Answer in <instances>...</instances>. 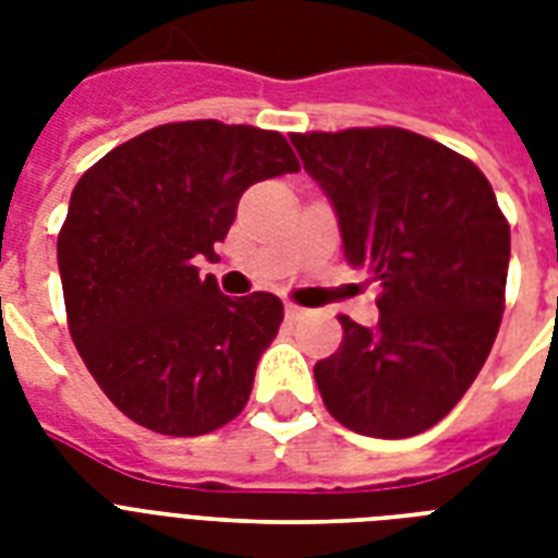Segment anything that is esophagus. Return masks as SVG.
<instances>
[{"instance_id":"obj_1","label":"esophagus","mask_w":558,"mask_h":558,"mask_svg":"<svg viewBox=\"0 0 558 558\" xmlns=\"http://www.w3.org/2000/svg\"><path fill=\"white\" fill-rule=\"evenodd\" d=\"M304 315V310L298 304H287V318H301Z\"/></svg>"}]
</instances>
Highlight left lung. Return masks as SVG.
Wrapping results in <instances>:
<instances>
[{"label": "left lung", "mask_w": 558, "mask_h": 558, "mask_svg": "<svg viewBox=\"0 0 558 558\" xmlns=\"http://www.w3.org/2000/svg\"><path fill=\"white\" fill-rule=\"evenodd\" d=\"M304 170L339 217L344 257L379 280L376 327L339 315L341 348L315 365L350 432L399 440L458 405L501 327L510 226L489 179L399 126L295 133Z\"/></svg>", "instance_id": "8db88e82"}]
</instances>
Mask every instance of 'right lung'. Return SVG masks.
Returning a JSON list of instances; mask_svg holds the SVG:
<instances>
[{
	"mask_svg": "<svg viewBox=\"0 0 558 558\" xmlns=\"http://www.w3.org/2000/svg\"><path fill=\"white\" fill-rule=\"evenodd\" d=\"M298 170L280 133L182 121L109 150L74 185L57 236L69 332L133 423L199 437L245 408L283 304L222 295L196 263L217 260L245 187Z\"/></svg>",
	"mask_w": 558,
	"mask_h": 558,
	"instance_id": "obj_1",
	"label": "right lung"
}]
</instances>
